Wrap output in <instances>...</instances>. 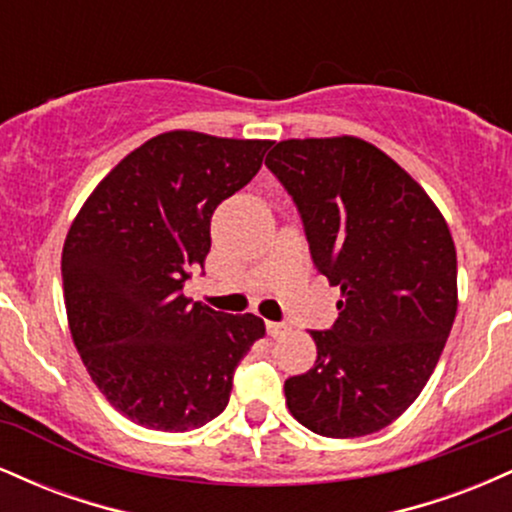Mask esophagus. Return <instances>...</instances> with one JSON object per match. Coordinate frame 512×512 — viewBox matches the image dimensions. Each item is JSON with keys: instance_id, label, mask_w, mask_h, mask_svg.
Here are the masks:
<instances>
[{"instance_id": "1", "label": "esophagus", "mask_w": 512, "mask_h": 512, "mask_svg": "<svg viewBox=\"0 0 512 512\" xmlns=\"http://www.w3.org/2000/svg\"><path fill=\"white\" fill-rule=\"evenodd\" d=\"M289 332V325H284V322H272L267 320V334L269 337H284V334Z\"/></svg>"}]
</instances>
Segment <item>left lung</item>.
<instances>
[{
	"label": "left lung",
	"mask_w": 512,
	"mask_h": 512,
	"mask_svg": "<svg viewBox=\"0 0 512 512\" xmlns=\"http://www.w3.org/2000/svg\"><path fill=\"white\" fill-rule=\"evenodd\" d=\"M267 168L301 214L315 269L342 289L317 361L286 380L298 424L325 438L390 426L419 397L457 313L450 228L404 168L356 137L274 144Z\"/></svg>",
	"instance_id": "1"
}]
</instances>
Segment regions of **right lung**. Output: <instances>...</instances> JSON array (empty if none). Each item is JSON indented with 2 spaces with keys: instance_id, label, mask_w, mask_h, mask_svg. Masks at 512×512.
Masks as SVG:
<instances>
[{
  "instance_id": "right-lung-1",
  "label": "right lung",
  "mask_w": 512,
  "mask_h": 512,
  "mask_svg": "<svg viewBox=\"0 0 512 512\" xmlns=\"http://www.w3.org/2000/svg\"><path fill=\"white\" fill-rule=\"evenodd\" d=\"M269 146L158 134L98 182L69 228V330L93 383L134 424L182 433L216 419L264 337L257 315L219 313L182 289L204 269L214 209L255 178Z\"/></svg>"
}]
</instances>
